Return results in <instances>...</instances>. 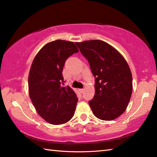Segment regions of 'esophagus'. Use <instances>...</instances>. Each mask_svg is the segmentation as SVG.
<instances>
[{"label": "esophagus", "instance_id": "esophagus-1", "mask_svg": "<svg viewBox=\"0 0 157 157\" xmlns=\"http://www.w3.org/2000/svg\"><path fill=\"white\" fill-rule=\"evenodd\" d=\"M78 90L79 91V93H83L84 92V89H83V88H80V89H79Z\"/></svg>", "mask_w": 157, "mask_h": 157}]
</instances>
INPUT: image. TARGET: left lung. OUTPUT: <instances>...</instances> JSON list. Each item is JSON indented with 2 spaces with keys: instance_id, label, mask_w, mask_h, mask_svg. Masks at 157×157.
<instances>
[{
  "instance_id": "8db88e82",
  "label": "left lung",
  "mask_w": 157,
  "mask_h": 157,
  "mask_svg": "<svg viewBox=\"0 0 157 157\" xmlns=\"http://www.w3.org/2000/svg\"><path fill=\"white\" fill-rule=\"evenodd\" d=\"M94 77L95 95L89 103L98 119L111 121L126 110L132 92V76L123 56L107 42L92 40L75 42Z\"/></svg>"
}]
</instances>
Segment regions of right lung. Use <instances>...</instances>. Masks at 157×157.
I'll list each match as a JSON object with an SVG mask.
<instances>
[{"mask_svg":"<svg viewBox=\"0 0 157 157\" xmlns=\"http://www.w3.org/2000/svg\"><path fill=\"white\" fill-rule=\"evenodd\" d=\"M79 51L73 42L57 40L44 45L34 58L28 86L37 113L48 123H67L75 113L78 99L69 86H63L62 70L65 61Z\"/></svg>","mask_w":157,"mask_h":157,"instance_id":"obj_1","label":"right lung"}]
</instances>
